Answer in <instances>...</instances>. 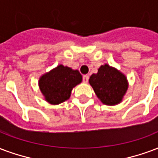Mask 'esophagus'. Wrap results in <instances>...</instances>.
Segmentation results:
<instances>
[{"mask_svg":"<svg viewBox=\"0 0 158 158\" xmlns=\"http://www.w3.org/2000/svg\"><path fill=\"white\" fill-rule=\"evenodd\" d=\"M89 81V75H84L83 76V82L84 83H88Z\"/></svg>","mask_w":158,"mask_h":158,"instance_id":"34e87169","label":"esophagus"}]
</instances>
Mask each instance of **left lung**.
<instances>
[{
    "mask_svg": "<svg viewBox=\"0 0 158 158\" xmlns=\"http://www.w3.org/2000/svg\"><path fill=\"white\" fill-rule=\"evenodd\" d=\"M89 82L100 101L107 106L121 103L128 89L126 75L107 64L101 65L98 73L90 76Z\"/></svg>",
    "mask_w": 158,
    "mask_h": 158,
    "instance_id": "1",
    "label": "left lung"
}]
</instances>
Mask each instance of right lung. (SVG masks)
<instances>
[{"instance_id":"right-lung-1","label":"right lung","mask_w":158,"mask_h":158,"mask_svg":"<svg viewBox=\"0 0 158 158\" xmlns=\"http://www.w3.org/2000/svg\"><path fill=\"white\" fill-rule=\"evenodd\" d=\"M82 82V75L78 70L58 65L39 79V88L45 100L58 105L69 99L73 87Z\"/></svg>"}]
</instances>
